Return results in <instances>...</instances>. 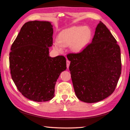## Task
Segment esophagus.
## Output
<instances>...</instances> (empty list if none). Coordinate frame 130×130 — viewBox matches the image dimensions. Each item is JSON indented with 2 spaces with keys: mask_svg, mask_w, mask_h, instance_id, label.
I'll return each instance as SVG.
<instances>
[{
  "mask_svg": "<svg viewBox=\"0 0 130 130\" xmlns=\"http://www.w3.org/2000/svg\"><path fill=\"white\" fill-rule=\"evenodd\" d=\"M70 63V62L69 60H67V68H69Z\"/></svg>",
  "mask_w": 130,
  "mask_h": 130,
  "instance_id": "obj_1",
  "label": "esophagus"
}]
</instances>
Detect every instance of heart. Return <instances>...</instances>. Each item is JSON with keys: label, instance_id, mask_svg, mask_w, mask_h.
Returning <instances> with one entry per match:
<instances>
[{"label": "heart", "instance_id": "1", "mask_svg": "<svg viewBox=\"0 0 130 130\" xmlns=\"http://www.w3.org/2000/svg\"><path fill=\"white\" fill-rule=\"evenodd\" d=\"M90 35L88 28L73 26L62 30L58 34V41L54 42L53 45L58 51L62 50V47L70 45L73 52H79L89 40Z\"/></svg>", "mask_w": 130, "mask_h": 130}]
</instances>
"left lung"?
I'll list each match as a JSON object with an SVG mask.
<instances>
[{"label":"left lung","mask_w":130,"mask_h":130,"mask_svg":"<svg viewBox=\"0 0 130 130\" xmlns=\"http://www.w3.org/2000/svg\"><path fill=\"white\" fill-rule=\"evenodd\" d=\"M116 39L102 22L91 43L79 53H70L69 70L80 101L95 103L114 91L121 74V50Z\"/></svg>","instance_id":"1"}]
</instances>
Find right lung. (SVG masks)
Here are the masks:
<instances>
[{
	"label": "right lung",
	"instance_id": "right-lung-1",
	"mask_svg": "<svg viewBox=\"0 0 130 130\" xmlns=\"http://www.w3.org/2000/svg\"><path fill=\"white\" fill-rule=\"evenodd\" d=\"M53 34L50 22H27L11 48L12 79L23 96L35 102H45L53 98L56 82L67 69L64 56H49Z\"/></svg>",
	"mask_w": 130,
	"mask_h": 130
}]
</instances>
